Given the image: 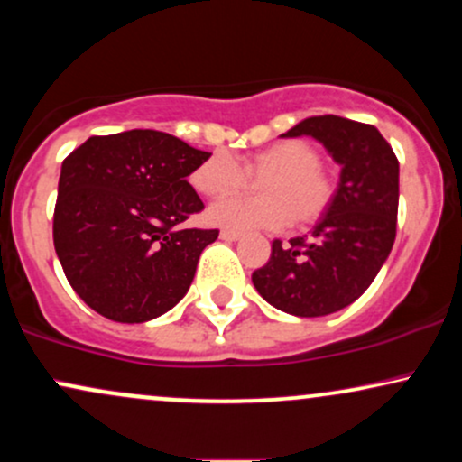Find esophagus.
<instances>
[{
	"label": "esophagus",
	"instance_id": "esophagus-1",
	"mask_svg": "<svg viewBox=\"0 0 462 462\" xmlns=\"http://www.w3.org/2000/svg\"><path fill=\"white\" fill-rule=\"evenodd\" d=\"M241 236H243L241 232H236V230H221L219 232V238H224V241H238Z\"/></svg>",
	"mask_w": 462,
	"mask_h": 462
}]
</instances>
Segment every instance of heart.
<instances>
[{"mask_svg":"<svg viewBox=\"0 0 462 462\" xmlns=\"http://www.w3.org/2000/svg\"><path fill=\"white\" fill-rule=\"evenodd\" d=\"M258 184L263 198L227 199L208 208L213 226L230 230L254 227L312 226L326 217L337 198V178L321 164L319 147L304 139H286L249 153L238 164L230 153L215 152L190 173V184L206 198H230L247 187L249 178Z\"/></svg>","mask_w":462,"mask_h":462,"instance_id":"b5f03b06","label":"heart"}]
</instances>
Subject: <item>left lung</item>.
<instances>
[{
	"instance_id": "1",
	"label": "left lung",
	"mask_w": 462,
	"mask_h": 462,
	"mask_svg": "<svg viewBox=\"0 0 462 462\" xmlns=\"http://www.w3.org/2000/svg\"><path fill=\"white\" fill-rule=\"evenodd\" d=\"M282 136H312L341 164L337 198L310 235L275 238L258 293L295 317H323L356 301L395 241L400 162L378 128L337 115L309 116Z\"/></svg>"
}]
</instances>
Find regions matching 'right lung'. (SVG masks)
<instances>
[{
    "mask_svg": "<svg viewBox=\"0 0 462 462\" xmlns=\"http://www.w3.org/2000/svg\"><path fill=\"white\" fill-rule=\"evenodd\" d=\"M178 136L128 130L91 136L65 158L54 247L69 284L95 312L143 323L187 295L219 230H180L204 208L187 182L208 158Z\"/></svg>",
    "mask_w": 462,
    "mask_h": 462,
    "instance_id": "obj_1",
    "label": "right lung"
}]
</instances>
